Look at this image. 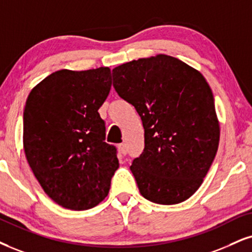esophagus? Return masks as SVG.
I'll return each mask as SVG.
<instances>
[{
	"label": "esophagus",
	"mask_w": 252,
	"mask_h": 252,
	"mask_svg": "<svg viewBox=\"0 0 252 252\" xmlns=\"http://www.w3.org/2000/svg\"><path fill=\"white\" fill-rule=\"evenodd\" d=\"M118 148H119V152L123 155H126L127 154V147L125 144H120L119 146H118Z\"/></svg>",
	"instance_id": "obj_1"
}]
</instances>
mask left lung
Wrapping results in <instances>:
<instances>
[{"label": "left lung", "mask_w": 252, "mask_h": 252, "mask_svg": "<svg viewBox=\"0 0 252 252\" xmlns=\"http://www.w3.org/2000/svg\"><path fill=\"white\" fill-rule=\"evenodd\" d=\"M113 86L135 107L145 150L131 170L140 194L158 204H178L200 188L220 142L213 91L200 71L159 54L121 64Z\"/></svg>", "instance_id": "8db88e82"}]
</instances>
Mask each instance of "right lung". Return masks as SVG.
Here are the masks:
<instances>
[{
  "label": "right lung",
  "instance_id": "add662e5",
  "mask_svg": "<svg viewBox=\"0 0 252 252\" xmlns=\"http://www.w3.org/2000/svg\"><path fill=\"white\" fill-rule=\"evenodd\" d=\"M110 67L58 70L31 90L23 113V147L33 175L52 201L88 210L107 196L119 168L105 142L99 107L111 91Z\"/></svg>",
  "mask_w": 252,
  "mask_h": 252
}]
</instances>
